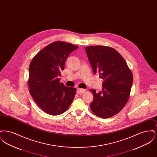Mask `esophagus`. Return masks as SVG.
I'll use <instances>...</instances> for the list:
<instances>
[{
    "label": "esophagus",
    "instance_id": "obj_1",
    "mask_svg": "<svg viewBox=\"0 0 157 157\" xmlns=\"http://www.w3.org/2000/svg\"><path fill=\"white\" fill-rule=\"evenodd\" d=\"M86 92V90L85 89H78L77 90V93L78 94H83V93H85Z\"/></svg>",
    "mask_w": 157,
    "mask_h": 157
}]
</instances>
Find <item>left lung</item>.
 Masks as SVG:
<instances>
[{"label": "left lung", "instance_id": "left-lung-1", "mask_svg": "<svg viewBox=\"0 0 157 157\" xmlns=\"http://www.w3.org/2000/svg\"><path fill=\"white\" fill-rule=\"evenodd\" d=\"M85 51L94 73L104 80L102 91L90 90L94 95L90 108L98 117L110 118L127 104L133 75L123 57L111 47L90 46Z\"/></svg>", "mask_w": 157, "mask_h": 157}]
</instances>
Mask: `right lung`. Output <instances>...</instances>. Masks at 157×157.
<instances>
[{
    "instance_id": "right-lung-1",
    "label": "right lung",
    "mask_w": 157,
    "mask_h": 157,
    "mask_svg": "<svg viewBox=\"0 0 157 157\" xmlns=\"http://www.w3.org/2000/svg\"><path fill=\"white\" fill-rule=\"evenodd\" d=\"M78 46L62 41L47 45L34 56L29 67V92L38 106L51 115H58L72 104L76 89L60 83L69 55Z\"/></svg>"
}]
</instances>
